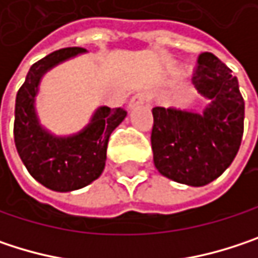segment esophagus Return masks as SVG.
I'll return each mask as SVG.
<instances>
[{"label":"esophagus","mask_w":258,"mask_h":258,"mask_svg":"<svg viewBox=\"0 0 258 258\" xmlns=\"http://www.w3.org/2000/svg\"><path fill=\"white\" fill-rule=\"evenodd\" d=\"M151 101V94L149 92H137L136 95H133V98L130 100V109H134L137 106H142L145 103Z\"/></svg>","instance_id":"obj_1"}]
</instances>
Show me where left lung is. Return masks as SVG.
<instances>
[{
	"instance_id": "obj_1",
	"label": "left lung",
	"mask_w": 258,
	"mask_h": 258,
	"mask_svg": "<svg viewBox=\"0 0 258 258\" xmlns=\"http://www.w3.org/2000/svg\"><path fill=\"white\" fill-rule=\"evenodd\" d=\"M192 83L211 100L208 107L203 113L154 107L151 145L163 176L203 186L221 176L239 151L245 101L232 70L211 52L199 55Z\"/></svg>"
}]
</instances>
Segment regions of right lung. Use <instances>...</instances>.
<instances>
[{
    "instance_id": "right-lung-1",
    "label": "right lung",
    "mask_w": 258,
    "mask_h": 258,
    "mask_svg": "<svg viewBox=\"0 0 258 258\" xmlns=\"http://www.w3.org/2000/svg\"><path fill=\"white\" fill-rule=\"evenodd\" d=\"M83 52L82 47H66L37 61L16 95L13 133L18 154L34 179L59 192L83 188L101 175L109 137L127 116L121 107L101 106L85 128L69 137L53 136L40 125L34 103L43 75Z\"/></svg>"
}]
</instances>
